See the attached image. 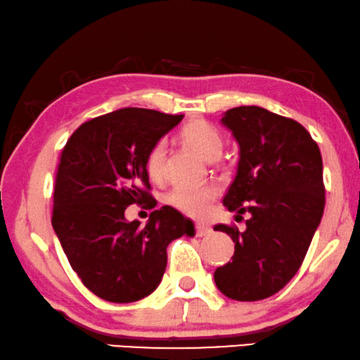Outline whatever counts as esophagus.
<instances>
[{
	"label": "esophagus",
	"instance_id": "34e87169",
	"mask_svg": "<svg viewBox=\"0 0 360 360\" xmlns=\"http://www.w3.org/2000/svg\"><path fill=\"white\" fill-rule=\"evenodd\" d=\"M195 231H197V236H208L212 233V228L208 226L207 223H203V221H197L195 223Z\"/></svg>",
	"mask_w": 360,
	"mask_h": 360
}]
</instances>
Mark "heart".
<instances>
[{"label":"heart","instance_id":"1","mask_svg":"<svg viewBox=\"0 0 360 360\" xmlns=\"http://www.w3.org/2000/svg\"><path fill=\"white\" fill-rule=\"evenodd\" d=\"M179 139L182 143L202 157L203 160H214L221 155L223 136L218 127H214L208 121L195 120L187 122L181 129ZM146 173L152 181L160 182L165 176V146L155 143L146 157ZM217 189L213 186H197V187H178L168 195V202L192 217L205 214L208 205L217 197Z\"/></svg>","mask_w":360,"mask_h":360}]
</instances>
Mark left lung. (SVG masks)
<instances>
[{
  "mask_svg": "<svg viewBox=\"0 0 360 360\" xmlns=\"http://www.w3.org/2000/svg\"><path fill=\"white\" fill-rule=\"evenodd\" d=\"M221 124L239 146L236 174L223 203L250 213L245 229L217 224L234 243L233 262L214 270V283L234 300H260L296 275L325 208L323 165L305 129L260 106L223 112Z\"/></svg>",
  "mask_w": 360,
  "mask_h": 360,
  "instance_id": "left-lung-1",
  "label": "left lung"
}]
</instances>
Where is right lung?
I'll list each match as a JSON object with an SVG mask.
<instances>
[{
	"label": "right lung",
	"mask_w": 360,
	"mask_h": 360,
	"mask_svg": "<svg viewBox=\"0 0 360 360\" xmlns=\"http://www.w3.org/2000/svg\"><path fill=\"white\" fill-rule=\"evenodd\" d=\"M182 115L122 108L84 122L63 148L53 192V229L85 288L110 302H136L162 281L166 248L194 236L189 218L165 205L146 226L127 221L132 203L157 205L146 173L155 143Z\"/></svg>",
	"instance_id": "1"
}]
</instances>
